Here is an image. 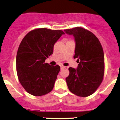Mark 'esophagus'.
I'll return each mask as SVG.
<instances>
[{"instance_id": "obj_1", "label": "esophagus", "mask_w": 120, "mask_h": 120, "mask_svg": "<svg viewBox=\"0 0 120 120\" xmlns=\"http://www.w3.org/2000/svg\"><path fill=\"white\" fill-rule=\"evenodd\" d=\"M65 66H60V69H65Z\"/></svg>"}]
</instances>
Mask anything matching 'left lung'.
<instances>
[{
	"label": "left lung",
	"instance_id": "8db88e82",
	"mask_svg": "<svg viewBox=\"0 0 120 120\" xmlns=\"http://www.w3.org/2000/svg\"><path fill=\"white\" fill-rule=\"evenodd\" d=\"M72 34L76 42L74 58H77L76 69L69 68V75L66 78L71 92L81 97L94 93L102 83L105 72L103 48L94 33L81 27L65 29Z\"/></svg>",
	"mask_w": 120,
	"mask_h": 120
}]
</instances>
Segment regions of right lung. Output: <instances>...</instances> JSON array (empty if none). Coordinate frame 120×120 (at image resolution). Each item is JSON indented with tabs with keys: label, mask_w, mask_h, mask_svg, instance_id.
Instances as JSON below:
<instances>
[{
	"label": "right lung",
	"mask_w": 120,
	"mask_h": 120,
	"mask_svg": "<svg viewBox=\"0 0 120 120\" xmlns=\"http://www.w3.org/2000/svg\"><path fill=\"white\" fill-rule=\"evenodd\" d=\"M65 33L61 30L38 28L26 34L16 57L17 76L21 84L32 95H44L54 88L60 70L45 60L52 54L54 45Z\"/></svg>",
	"instance_id": "right-lung-1"
}]
</instances>
